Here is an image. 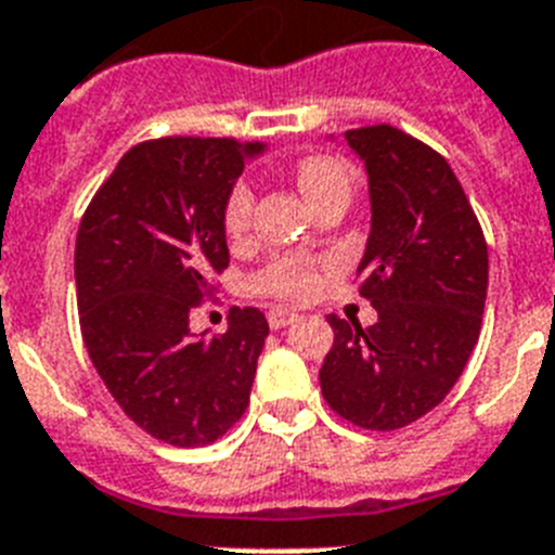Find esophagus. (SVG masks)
I'll list each match as a JSON object with an SVG mask.
<instances>
[{
	"label": "esophagus",
	"instance_id": "obj_1",
	"mask_svg": "<svg viewBox=\"0 0 555 555\" xmlns=\"http://www.w3.org/2000/svg\"><path fill=\"white\" fill-rule=\"evenodd\" d=\"M298 318V312L293 310H271L268 312V324H271V330H282V326L293 324Z\"/></svg>",
	"mask_w": 555,
	"mask_h": 555
}]
</instances>
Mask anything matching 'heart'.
I'll return each instance as SVG.
<instances>
[{
    "mask_svg": "<svg viewBox=\"0 0 555 555\" xmlns=\"http://www.w3.org/2000/svg\"><path fill=\"white\" fill-rule=\"evenodd\" d=\"M296 181L307 201H310V206L318 204L321 197L332 195V192L351 190L349 167L340 158L324 156V153L301 158L296 164ZM250 215H254V190H250V184L240 181L225 197L223 223L231 237H243L250 225ZM315 264L305 254H287V257L273 259L257 276L259 291L279 298H307L315 291Z\"/></svg>",
    "mask_w": 555,
    "mask_h": 555,
    "instance_id": "heart-1",
    "label": "heart"
}]
</instances>
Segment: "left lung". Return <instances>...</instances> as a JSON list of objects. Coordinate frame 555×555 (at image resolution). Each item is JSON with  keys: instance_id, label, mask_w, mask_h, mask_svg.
Returning <instances> with one entry per match:
<instances>
[{"instance_id": "8db88e82", "label": "left lung", "mask_w": 555, "mask_h": 555, "mask_svg": "<svg viewBox=\"0 0 555 555\" xmlns=\"http://www.w3.org/2000/svg\"><path fill=\"white\" fill-rule=\"evenodd\" d=\"M346 144L369 176L358 276L377 324L330 315L335 344L318 377L337 416L399 430L450 393L478 344L489 250L444 156L391 125L346 131Z\"/></svg>"}]
</instances>
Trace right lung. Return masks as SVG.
<instances>
[{
	"label": "right lung",
	"instance_id": "add662e5",
	"mask_svg": "<svg viewBox=\"0 0 555 555\" xmlns=\"http://www.w3.org/2000/svg\"><path fill=\"white\" fill-rule=\"evenodd\" d=\"M259 142L167 137L119 158L80 220L75 284L89 358L144 433L172 447L225 436L248 408L268 321L234 310L218 337L190 312L229 268L225 197Z\"/></svg>",
	"mask_w": 555,
	"mask_h": 555
}]
</instances>
